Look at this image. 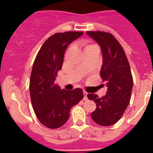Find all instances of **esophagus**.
Returning <instances> with one entry per match:
<instances>
[{
  "label": "esophagus",
  "instance_id": "obj_1",
  "mask_svg": "<svg viewBox=\"0 0 153 153\" xmlns=\"http://www.w3.org/2000/svg\"><path fill=\"white\" fill-rule=\"evenodd\" d=\"M87 94H88V93H86V91H83V96H84V100H88V98H87Z\"/></svg>",
  "mask_w": 153,
  "mask_h": 153
}]
</instances>
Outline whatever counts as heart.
<instances>
[{
	"mask_svg": "<svg viewBox=\"0 0 153 153\" xmlns=\"http://www.w3.org/2000/svg\"><path fill=\"white\" fill-rule=\"evenodd\" d=\"M96 47V46H94V45H86V46H85L84 51H85V50L89 49V48H90V47Z\"/></svg>",
	"mask_w": 153,
	"mask_h": 153,
	"instance_id": "b5f03b06",
	"label": "heart"
}]
</instances>
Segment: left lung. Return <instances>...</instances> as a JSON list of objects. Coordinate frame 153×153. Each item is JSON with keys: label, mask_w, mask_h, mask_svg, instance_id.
Segmentation results:
<instances>
[{"label": "left lung", "mask_w": 153, "mask_h": 153, "mask_svg": "<svg viewBox=\"0 0 153 153\" xmlns=\"http://www.w3.org/2000/svg\"><path fill=\"white\" fill-rule=\"evenodd\" d=\"M86 34L100 45L102 55L100 76L106 82L107 92L101 98L89 93L97 109L91 113L97 124L109 126L118 122L129 105L132 90L130 67L123 47L111 33L103 31H87Z\"/></svg>", "instance_id": "1"}]
</instances>
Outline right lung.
<instances>
[{"label": "right lung", "mask_w": 153, "mask_h": 153, "mask_svg": "<svg viewBox=\"0 0 153 153\" xmlns=\"http://www.w3.org/2000/svg\"><path fill=\"white\" fill-rule=\"evenodd\" d=\"M83 34L68 31L47 39L36 55L30 79V94L36 117L50 129L62 126L70 117V110L83 98L80 88L61 90L55 79L62 69L67 47Z\"/></svg>", "instance_id": "right-lung-1"}]
</instances>
